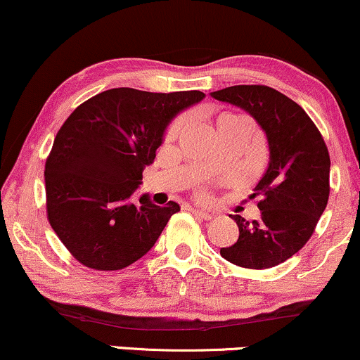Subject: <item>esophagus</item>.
I'll use <instances>...</instances> for the list:
<instances>
[{"label": "esophagus", "mask_w": 360, "mask_h": 360, "mask_svg": "<svg viewBox=\"0 0 360 360\" xmlns=\"http://www.w3.org/2000/svg\"><path fill=\"white\" fill-rule=\"evenodd\" d=\"M190 210H192V214L195 215V217H198V219H202V220H210L212 215L210 212H205V210H200V208H190Z\"/></svg>", "instance_id": "1"}]
</instances>
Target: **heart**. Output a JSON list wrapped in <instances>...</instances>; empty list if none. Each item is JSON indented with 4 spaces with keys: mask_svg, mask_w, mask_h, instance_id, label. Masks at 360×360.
Masks as SVG:
<instances>
[{
    "mask_svg": "<svg viewBox=\"0 0 360 360\" xmlns=\"http://www.w3.org/2000/svg\"><path fill=\"white\" fill-rule=\"evenodd\" d=\"M176 128H179V123H176V125H175V127H173V128H172V133H173V131H175V130H176Z\"/></svg>",
    "mask_w": 360,
    "mask_h": 360,
    "instance_id": "b5f03b06",
    "label": "heart"
}]
</instances>
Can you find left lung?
I'll return each instance as SVG.
<instances>
[{"mask_svg":"<svg viewBox=\"0 0 360 360\" xmlns=\"http://www.w3.org/2000/svg\"><path fill=\"white\" fill-rule=\"evenodd\" d=\"M212 98L245 110L269 141V167L254 195L259 220L232 215L238 225L233 245L220 255L245 269H270L302 248L329 200L330 158L321 131L294 100L264 85H235Z\"/></svg>","mask_w":360,"mask_h":360,"instance_id":"left-lung-1","label":"left lung"}]
</instances>
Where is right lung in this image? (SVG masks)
Masks as SVG:
<instances>
[{
	"label": "right lung",
	"instance_id": "right-lung-1",
	"mask_svg": "<svg viewBox=\"0 0 360 360\" xmlns=\"http://www.w3.org/2000/svg\"><path fill=\"white\" fill-rule=\"evenodd\" d=\"M205 93L101 91L78 106L56 133L44 165L50 225L85 267L120 270L155 245L180 210L131 198L141 172L153 163L168 125Z\"/></svg>",
	"mask_w": 360,
	"mask_h": 360
}]
</instances>
